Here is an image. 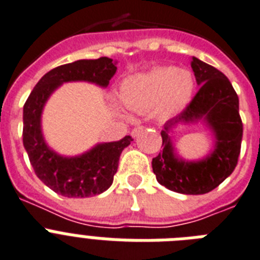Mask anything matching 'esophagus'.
Returning a JSON list of instances; mask_svg holds the SVG:
<instances>
[{
  "label": "esophagus",
  "mask_w": 260,
  "mask_h": 260,
  "mask_svg": "<svg viewBox=\"0 0 260 260\" xmlns=\"http://www.w3.org/2000/svg\"><path fill=\"white\" fill-rule=\"evenodd\" d=\"M143 132H144V126L143 125H139V126H136V128H134V129H132V136L134 137H136V136H139V135L140 134H143Z\"/></svg>",
  "instance_id": "1"
}]
</instances>
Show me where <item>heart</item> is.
<instances>
[{
	"label": "heart",
	"mask_w": 260,
	"mask_h": 260,
	"mask_svg": "<svg viewBox=\"0 0 260 260\" xmlns=\"http://www.w3.org/2000/svg\"><path fill=\"white\" fill-rule=\"evenodd\" d=\"M193 89L195 81L188 71L159 67L125 80L120 97L126 108L132 111L155 108L159 116L170 117L188 105Z\"/></svg>",
	"instance_id": "b5f03b06"
}]
</instances>
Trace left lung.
Wrapping results in <instances>:
<instances>
[{"label":"left lung","mask_w":260,"mask_h":260,"mask_svg":"<svg viewBox=\"0 0 260 260\" xmlns=\"http://www.w3.org/2000/svg\"><path fill=\"white\" fill-rule=\"evenodd\" d=\"M191 68L200 88L180 115L164 125L163 149L152 159V170L166 188L185 195H202L216 188L235 170L243 124L239 115V99L230 80L196 57L191 58ZM200 118L206 119L215 132V149L204 160L184 162L173 153L168 134L180 121L189 122Z\"/></svg>","instance_id":"left-lung-1"}]
</instances>
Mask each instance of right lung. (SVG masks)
Here are the masks:
<instances>
[{
  "mask_svg": "<svg viewBox=\"0 0 260 260\" xmlns=\"http://www.w3.org/2000/svg\"><path fill=\"white\" fill-rule=\"evenodd\" d=\"M115 62L108 57L79 60L60 65L41 77L24 105L22 141L37 178L65 198H89L99 195L113 183L119 159L124 148L134 140H121L96 145L81 156L62 157L48 148L41 132V112L45 101L56 88L67 81H89L108 86L115 76Z\"/></svg>",
  "mask_w": 260,
  "mask_h": 260,
  "instance_id": "add662e5",
  "label": "right lung"
}]
</instances>
